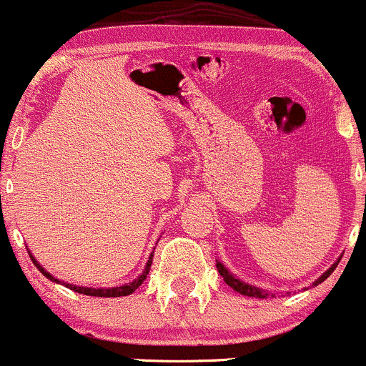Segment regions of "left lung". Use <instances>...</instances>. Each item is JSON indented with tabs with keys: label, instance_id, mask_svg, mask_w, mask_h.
Returning a JSON list of instances; mask_svg holds the SVG:
<instances>
[{
	"label": "left lung",
	"instance_id": "8db88e82",
	"mask_svg": "<svg viewBox=\"0 0 366 366\" xmlns=\"http://www.w3.org/2000/svg\"><path fill=\"white\" fill-rule=\"evenodd\" d=\"M339 262H340V258H339V260H337L335 263H333V265L330 267V269L326 270V272L321 274V276L317 277L316 281L312 282V286H317V285H320V282H323L325 279L328 277L330 274H332L333 270L337 269V265H339ZM216 269H218L219 276L223 277V281H225L227 285H229L230 288L234 290V292H237V293H241V295H246V297H257V298H269V297H276V293H270V292H267V290L258 288V286L249 285V282H244V281H242V279L235 277L234 274L229 272V269H227V267L223 265V263L219 262V260H216Z\"/></svg>",
	"mask_w": 366,
	"mask_h": 366
}]
</instances>
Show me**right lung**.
I'll return each mask as SVG.
<instances>
[{
	"label": "right lung",
	"mask_w": 366,
	"mask_h": 366,
	"mask_svg": "<svg viewBox=\"0 0 366 366\" xmlns=\"http://www.w3.org/2000/svg\"><path fill=\"white\" fill-rule=\"evenodd\" d=\"M153 251H155V247H153ZM153 251L150 253V257H148V262H147V265H144L143 272H141L139 276L134 279V281L125 282V285H122V286H113V288H89V286H76V285H71V282L61 281V279L54 277L52 274L46 272V270L43 269L40 263H38L36 258L33 257V253H31V251H29V257H31V260H33L34 267H36V269L40 270L43 276H45L46 279H50V281H52V282H57V285L66 286V288L73 290V292H76V293L89 295V297H104V298H109V297H127V295L134 293L136 290L139 288L141 285H143V281H144V279H147L148 272H150V267H152V262H153Z\"/></svg>",
	"instance_id": "add662e5"
}]
</instances>
